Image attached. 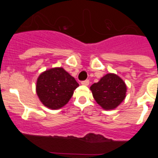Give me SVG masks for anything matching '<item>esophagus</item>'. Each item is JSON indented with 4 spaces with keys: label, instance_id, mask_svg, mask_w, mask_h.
<instances>
[{
    "label": "esophagus",
    "instance_id": "1",
    "mask_svg": "<svg viewBox=\"0 0 158 158\" xmlns=\"http://www.w3.org/2000/svg\"><path fill=\"white\" fill-rule=\"evenodd\" d=\"M81 85H83L88 86L89 85V81L86 80V81H81Z\"/></svg>",
    "mask_w": 158,
    "mask_h": 158
}]
</instances>
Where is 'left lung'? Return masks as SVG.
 Here are the masks:
<instances>
[{
  "instance_id": "obj_1",
  "label": "left lung",
  "mask_w": 158,
  "mask_h": 158,
  "mask_svg": "<svg viewBox=\"0 0 158 158\" xmlns=\"http://www.w3.org/2000/svg\"><path fill=\"white\" fill-rule=\"evenodd\" d=\"M93 98L104 110L115 109L124 100L127 85L120 77L107 73L90 87Z\"/></svg>"
}]
</instances>
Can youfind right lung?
I'll return each mask as SVG.
<instances>
[{
	"mask_svg": "<svg viewBox=\"0 0 158 158\" xmlns=\"http://www.w3.org/2000/svg\"><path fill=\"white\" fill-rule=\"evenodd\" d=\"M79 86L73 77L62 67L45 70L38 77L36 93L42 104L57 110L69 102L75 89Z\"/></svg>",
	"mask_w": 158,
	"mask_h": 158,
	"instance_id": "1",
	"label": "right lung"
}]
</instances>
